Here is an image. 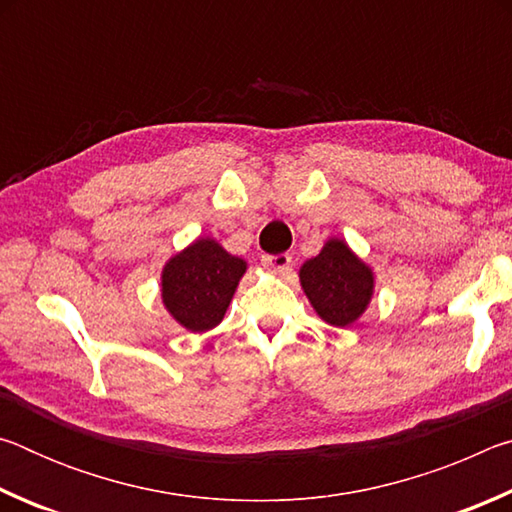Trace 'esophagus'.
I'll use <instances>...</instances> for the list:
<instances>
[{"instance_id": "esophagus-1", "label": "esophagus", "mask_w": 512, "mask_h": 512, "mask_svg": "<svg viewBox=\"0 0 512 512\" xmlns=\"http://www.w3.org/2000/svg\"><path fill=\"white\" fill-rule=\"evenodd\" d=\"M262 264L268 268V271H273L277 275H287L291 273V257L287 253H280V255H264L262 257Z\"/></svg>"}]
</instances>
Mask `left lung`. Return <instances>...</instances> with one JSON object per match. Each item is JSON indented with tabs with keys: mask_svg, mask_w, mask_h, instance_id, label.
<instances>
[{
	"mask_svg": "<svg viewBox=\"0 0 512 512\" xmlns=\"http://www.w3.org/2000/svg\"><path fill=\"white\" fill-rule=\"evenodd\" d=\"M300 282L318 316L336 327L354 323L372 296L370 268L336 239L302 264Z\"/></svg>",
	"mask_w": 512,
	"mask_h": 512,
	"instance_id": "8db88e82",
	"label": "left lung"
}]
</instances>
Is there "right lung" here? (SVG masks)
I'll return each mask as SVG.
<instances>
[{"mask_svg":"<svg viewBox=\"0 0 512 512\" xmlns=\"http://www.w3.org/2000/svg\"><path fill=\"white\" fill-rule=\"evenodd\" d=\"M246 262L216 244L198 239L162 271V300L171 316L192 332L221 323Z\"/></svg>","mask_w":512,"mask_h":512,"instance_id":"1","label":"right lung"}]
</instances>
